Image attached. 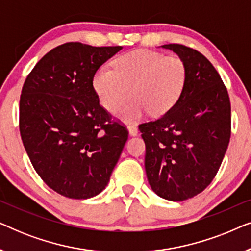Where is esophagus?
Instances as JSON below:
<instances>
[{
  "label": "esophagus",
  "instance_id": "obj_1",
  "mask_svg": "<svg viewBox=\"0 0 251 251\" xmlns=\"http://www.w3.org/2000/svg\"><path fill=\"white\" fill-rule=\"evenodd\" d=\"M126 128H128V131H129L130 136H137V135H138V129L136 128V126L129 125L128 126H126Z\"/></svg>",
  "mask_w": 251,
  "mask_h": 251
}]
</instances>
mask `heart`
Masks as SVG:
<instances>
[{"instance_id":"b5f03b06","label":"heart","mask_w":251,"mask_h":251,"mask_svg":"<svg viewBox=\"0 0 251 251\" xmlns=\"http://www.w3.org/2000/svg\"><path fill=\"white\" fill-rule=\"evenodd\" d=\"M186 81L187 67L180 57L137 49L116 58L113 71H96L92 88L108 112L118 111L131 92L135 99L118 113L123 121L131 122L149 112L153 116L169 112L180 99Z\"/></svg>"}]
</instances>
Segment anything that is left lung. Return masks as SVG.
I'll return each instance as SVG.
<instances>
[{
  "mask_svg": "<svg viewBox=\"0 0 251 251\" xmlns=\"http://www.w3.org/2000/svg\"><path fill=\"white\" fill-rule=\"evenodd\" d=\"M187 67L184 92L169 112L139 125L151 188L170 201L201 193L221 167L231 137V102L218 72L199 51L164 44Z\"/></svg>",
  "mask_w": 251,
  "mask_h": 251,
  "instance_id": "1",
  "label": "left lung"
}]
</instances>
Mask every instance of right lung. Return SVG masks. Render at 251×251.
<instances>
[{
    "label": "right lung",
    "instance_id": "obj_1",
    "mask_svg": "<svg viewBox=\"0 0 251 251\" xmlns=\"http://www.w3.org/2000/svg\"><path fill=\"white\" fill-rule=\"evenodd\" d=\"M122 47L58 46L26 77L19 130L34 169L54 192L89 199L107 186L128 130L99 104L92 77Z\"/></svg>",
    "mask_w": 251,
    "mask_h": 251
}]
</instances>
